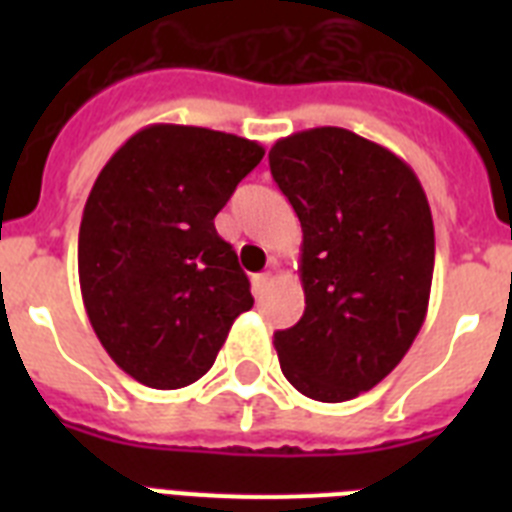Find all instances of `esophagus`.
<instances>
[{
  "mask_svg": "<svg viewBox=\"0 0 512 512\" xmlns=\"http://www.w3.org/2000/svg\"><path fill=\"white\" fill-rule=\"evenodd\" d=\"M271 281V273H257V276H252V292H255V297H263L265 289L271 287Z\"/></svg>",
  "mask_w": 512,
  "mask_h": 512,
  "instance_id": "obj_1",
  "label": "esophagus"
}]
</instances>
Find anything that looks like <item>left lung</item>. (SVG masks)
<instances>
[{"mask_svg":"<svg viewBox=\"0 0 512 512\" xmlns=\"http://www.w3.org/2000/svg\"><path fill=\"white\" fill-rule=\"evenodd\" d=\"M268 162L303 228L305 311L273 335L281 372L313 401H350L396 369L425 321L428 196L404 159L342 127L276 140Z\"/></svg>","mask_w":512,"mask_h":512,"instance_id":"left-lung-1","label":"left lung"}]
</instances>
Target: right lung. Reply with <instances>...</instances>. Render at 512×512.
<instances>
[{
    "label": "right lung",
    "mask_w": 512,
    "mask_h": 512,
    "mask_svg": "<svg viewBox=\"0 0 512 512\" xmlns=\"http://www.w3.org/2000/svg\"><path fill=\"white\" fill-rule=\"evenodd\" d=\"M263 154L228 132L151 124L92 185L79 225L84 308L108 356L148 388L204 377L255 305L215 215Z\"/></svg>",
    "instance_id": "obj_1"
}]
</instances>
